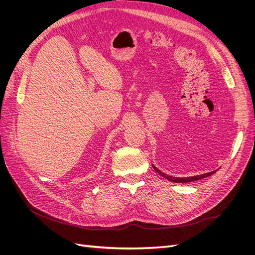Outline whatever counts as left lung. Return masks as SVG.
Masks as SVG:
<instances>
[{
  "mask_svg": "<svg viewBox=\"0 0 255 255\" xmlns=\"http://www.w3.org/2000/svg\"><path fill=\"white\" fill-rule=\"evenodd\" d=\"M154 170H155L159 175H161L163 177H165V179H167L168 181L170 182H174V183H189V182H194V181H198V180H201L203 179V177H206V176H210L212 174H214L216 172L215 171H212V172H207V173H204V174H200V175H195V176H188V177H175V176H171V175H168L164 172H161L159 169H157L155 166L152 165Z\"/></svg>",
  "mask_w": 255,
  "mask_h": 255,
  "instance_id": "obj_1",
  "label": "left lung"
}]
</instances>
